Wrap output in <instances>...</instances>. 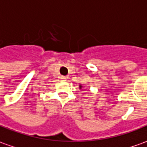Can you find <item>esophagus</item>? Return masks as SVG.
Instances as JSON below:
<instances>
[{"label": "esophagus", "mask_w": 147, "mask_h": 147, "mask_svg": "<svg viewBox=\"0 0 147 147\" xmlns=\"http://www.w3.org/2000/svg\"><path fill=\"white\" fill-rule=\"evenodd\" d=\"M60 79L61 81H65V80H66V78H65V76H61Z\"/></svg>", "instance_id": "esophagus-1"}]
</instances>
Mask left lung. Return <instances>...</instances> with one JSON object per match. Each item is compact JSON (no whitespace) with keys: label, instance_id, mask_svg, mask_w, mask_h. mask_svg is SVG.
<instances>
[{"label":"left lung","instance_id":"8db88e82","mask_svg":"<svg viewBox=\"0 0 147 147\" xmlns=\"http://www.w3.org/2000/svg\"><path fill=\"white\" fill-rule=\"evenodd\" d=\"M81 88H82V86H80V89H81Z\"/></svg>","mask_w":147,"mask_h":147}]
</instances>
